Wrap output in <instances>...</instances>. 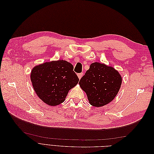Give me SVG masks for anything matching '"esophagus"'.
<instances>
[{"instance_id": "esophagus-1", "label": "esophagus", "mask_w": 154, "mask_h": 154, "mask_svg": "<svg viewBox=\"0 0 154 154\" xmlns=\"http://www.w3.org/2000/svg\"><path fill=\"white\" fill-rule=\"evenodd\" d=\"M82 76H83V73H79V74H78V78H79V79H81V78L82 77Z\"/></svg>"}]
</instances>
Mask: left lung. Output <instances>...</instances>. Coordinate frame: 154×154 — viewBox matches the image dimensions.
Wrapping results in <instances>:
<instances>
[{
  "instance_id": "1",
  "label": "left lung",
  "mask_w": 154,
  "mask_h": 154,
  "mask_svg": "<svg viewBox=\"0 0 154 154\" xmlns=\"http://www.w3.org/2000/svg\"><path fill=\"white\" fill-rule=\"evenodd\" d=\"M122 78L118 71L104 63L91 64L79 82L87 94L89 103L96 107L104 106L112 101L119 92Z\"/></svg>"
}]
</instances>
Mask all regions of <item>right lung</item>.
Returning <instances> with one entry per match:
<instances>
[{
    "instance_id": "obj_1",
    "label": "right lung",
    "mask_w": 154,
    "mask_h": 154,
    "mask_svg": "<svg viewBox=\"0 0 154 154\" xmlns=\"http://www.w3.org/2000/svg\"><path fill=\"white\" fill-rule=\"evenodd\" d=\"M73 69L71 63L63 60L45 62L33 67L31 80L40 99L50 106L63 103L69 91L79 82Z\"/></svg>"
}]
</instances>
